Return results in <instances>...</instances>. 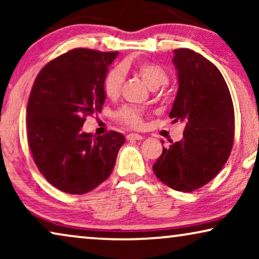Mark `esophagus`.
<instances>
[{
  "label": "esophagus",
  "instance_id": "34e87169",
  "mask_svg": "<svg viewBox=\"0 0 259 259\" xmlns=\"http://www.w3.org/2000/svg\"><path fill=\"white\" fill-rule=\"evenodd\" d=\"M126 139L127 140H141L143 139V136H140V134H138V133H130V134H127Z\"/></svg>",
  "mask_w": 259,
  "mask_h": 259
}]
</instances>
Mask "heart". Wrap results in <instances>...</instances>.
<instances>
[{"label":"heart","mask_w":259,"mask_h":259,"mask_svg":"<svg viewBox=\"0 0 259 259\" xmlns=\"http://www.w3.org/2000/svg\"><path fill=\"white\" fill-rule=\"evenodd\" d=\"M133 72L150 88H158L167 81V73L160 65L151 61L122 63L120 67L111 68L102 79V92L108 99L118 98L123 82V73ZM143 111L133 106H123L115 112V119L128 127L141 125Z\"/></svg>","instance_id":"heart-1"}]
</instances>
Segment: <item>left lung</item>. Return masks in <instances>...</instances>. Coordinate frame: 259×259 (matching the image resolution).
I'll list each match as a JSON object with an SVG mask.
<instances>
[{"label": "left lung", "instance_id": "obj_1", "mask_svg": "<svg viewBox=\"0 0 259 259\" xmlns=\"http://www.w3.org/2000/svg\"><path fill=\"white\" fill-rule=\"evenodd\" d=\"M173 53L179 87L169 118L185 123V130L182 140L162 148L153 171L171 189L191 192L211 182L229 159L235 109L228 84L213 63L187 48Z\"/></svg>", "mask_w": 259, "mask_h": 259}]
</instances>
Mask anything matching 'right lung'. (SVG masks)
Masks as SVG:
<instances>
[{"label":"right lung","instance_id":"right-lung-1","mask_svg":"<svg viewBox=\"0 0 259 259\" xmlns=\"http://www.w3.org/2000/svg\"><path fill=\"white\" fill-rule=\"evenodd\" d=\"M118 54L72 49L48 62L34 81L28 145L38 171L62 192L83 194L105 182L125 143L114 131L95 137L81 130L86 116L101 112L102 79Z\"/></svg>","mask_w":259,"mask_h":259}]
</instances>
